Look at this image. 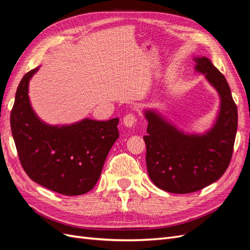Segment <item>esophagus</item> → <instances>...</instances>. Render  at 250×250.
Here are the masks:
<instances>
[{"label":"esophagus","instance_id":"esophagus-1","mask_svg":"<svg viewBox=\"0 0 250 250\" xmlns=\"http://www.w3.org/2000/svg\"><path fill=\"white\" fill-rule=\"evenodd\" d=\"M137 121H138L137 115H134V113H127L123 119V123L127 127H132L133 125L137 124Z\"/></svg>","mask_w":250,"mask_h":250}]
</instances>
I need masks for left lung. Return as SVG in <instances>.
I'll list each match as a JSON object with an SVG mask.
<instances>
[{
  "instance_id": "obj_1",
  "label": "left lung",
  "mask_w": 250,
  "mask_h": 250,
  "mask_svg": "<svg viewBox=\"0 0 250 250\" xmlns=\"http://www.w3.org/2000/svg\"><path fill=\"white\" fill-rule=\"evenodd\" d=\"M196 70L221 98L220 112L211 129L203 135L179 131L156 112L147 110L146 164L150 179L164 191L188 194L220 178L230 163L238 127V108L228 81L207 57L196 58Z\"/></svg>"
}]
</instances>
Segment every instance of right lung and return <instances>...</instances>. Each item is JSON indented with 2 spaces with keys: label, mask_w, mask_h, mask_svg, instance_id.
Here are the masks:
<instances>
[{
  "label": "right lung",
  "mask_w": 250,
  "mask_h": 250,
  "mask_svg": "<svg viewBox=\"0 0 250 250\" xmlns=\"http://www.w3.org/2000/svg\"><path fill=\"white\" fill-rule=\"evenodd\" d=\"M21 80L10 115L12 137L22 169L51 191L76 196L92 190L110 148L119 138V119H85L70 126H49L35 116L28 98L29 80Z\"/></svg>",
  "instance_id": "right-lung-1"
}]
</instances>
